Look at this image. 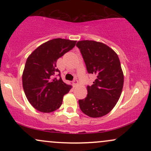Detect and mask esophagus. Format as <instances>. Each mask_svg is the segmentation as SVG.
I'll use <instances>...</instances> for the list:
<instances>
[{"label":"esophagus","mask_w":151,"mask_h":151,"mask_svg":"<svg viewBox=\"0 0 151 151\" xmlns=\"http://www.w3.org/2000/svg\"><path fill=\"white\" fill-rule=\"evenodd\" d=\"M78 83H79V82H78L77 79H74V80L73 81H72V84H73L74 86H77V84H78Z\"/></svg>","instance_id":"obj_1"}]
</instances>
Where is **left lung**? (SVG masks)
<instances>
[{
  "label": "left lung",
  "mask_w": 151,
  "mask_h": 151,
  "mask_svg": "<svg viewBox=\"0 0 151 151\" xmlns=\"http://www.w3.org/2000/svg\"><path fill=\"white\" fill-rule=\"evenodd\" d=\"M77 47L84 59L89 74L96 76L87 86V96L79 100L81 111L88 116L101 117L109 114L119 101L124 77L117 54L108 45L93 40H81Z\"/></svg>",
  "instance_id": "left-lung-1"
}]
</instances>
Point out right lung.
Wrapping results in <instances>:
<instances>
[{"label":"right lung","mask_w":151,"mask_h":151,"mask_svg":"<svg viewBox=\"0 0 151 151\" xmlns=\"http://www.w3.org/2000/svg\"><path fill=\"white\" fill-rule=\"evenodd\" d=\"M76 42L62 38L51 40L27 58L22 72V86L28 101L37 111L50 113L57 110L61 106L64 96L72 89L61 77L55 78V74L60 72L56 68L58 60L72 50Z\"/></svg>","instance_id":"1"}]
</instances>
